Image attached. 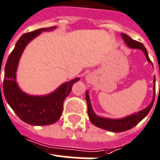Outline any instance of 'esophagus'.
<instances>
[{
	"instance_id": "esophagus-1",
	"label": "esophagus",
	"mask_w": 160,
	"mask_h": 160,
	"mask_svg": "<svg viewBox=\"0 0 160 160\" xmlns=\"http://www.w3.org/2000/svg\"><path fill=\"white\" fill-rule=\"evenodd\" d=\"M86 80H90V79H89V76H86Z\"/></svg>"
}]
</instances>
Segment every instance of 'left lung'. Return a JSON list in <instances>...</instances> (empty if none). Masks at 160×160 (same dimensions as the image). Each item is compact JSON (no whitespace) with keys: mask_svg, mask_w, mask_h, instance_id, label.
Returning <instances> with one entry per match:
<instances>
[{"mask_svg":"<svg viewBox=\"0 0 160 160\" xmlns=\"http://www.w3.org/2000/svg\"><path fill=\"white\" fill-rule=\"evenodd\" d=\"M121 36H122L123 41H124V42L128 48L133 49H139V50L142 51L144 54H145L147 62L151 65H153L151 61L150 60V58H149L147 50H146L143 44L137 42V41H135V40L132 39V38H130L128 35L125 34V33H121ZM153 83H154V87H153L154 94H153V98H152L151 102L150 104L144 109L136 112L135 113H132L122 118H102V117L96 115V113L93 110V108H92L91 101H90V98H89V91L87 90L86 93H85V99H86L87 107H88V115H89L90 122L96 127L112 132H126L127 130L132 129V127H134L135 126L137 125L141 120H143L144 118L147 116L148 113L150 112V109H151L152 106L154 104V95H155V76H154Z\"/></svg>","mask_w":160,"mask_h":160,"instance_id":"obj_1","label":"left lung"}]
</instances>
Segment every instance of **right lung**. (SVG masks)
I'll return each instance as SVG.
<instances>
[{
    "instance_id": "obj_1",
    "label": "right lung",
    "mask_w": 160,
    "mask_h": 160,
    "mask_svg": "<svg viewBox=\"0 0 160 160\" xmlns=\"http://www.w3.org/2000/svg\"><path fill=\"white\" fill-rule=\"evenodd\" d=\"M56 28L55 26L40 28L22 35L9 56L5 67L3 92L6 100L23 122L33 126H48L58 121L62 116L65 98L70 94L75 82L80 80L79 77L75 78L45 95L28 94L23 91L17 83V69L26 46L42 32L52 31Z\"/></svg>"
}]
</instances>
